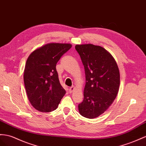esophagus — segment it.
I'll use <instances>...</instances> for the list:
<instances>
[{
    "mask_svg": "<svg viewBox=\"0 0 146 146\" xmlns=\"http://www.w3.org/2000/svg\"><path fill=\"white\" fill-rule=\"evenodd\" d=\"M74 89H75V88H74V86H72V87L70 88V89H69V92H70V93H72V92L74 90Z\"/></svg>",
    "mask_w": 146,
    "mask_h": 146,
    "instance_id": "34e87169",
    "label": "esophagus"
}]
</instances>
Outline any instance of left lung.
<instances>
[{
  "mask_svg": "<svg viewBox=\"0 0 146 146\" xmlns=\"http://www.w3.org/2000/svg\"><path fill=\"white\" fill-rule=\"evenodd\" d=\"M75 48L84 65V100L78 105L83 117L93 119L104 113L113 102L119 90L120 75L110 52L91 44H77Z\"/></svg>",
  "mask_w": 146,
  "mask_h": 146,
  "instance_id": "left-lung-1",
  "label": "left lung"
}]
</instances>
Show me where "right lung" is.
Returning <instances> with one entry per match:
<instances>
[{
	"label": "right lung",
	"instance_id": "right-lung-1",
	"mask_svg": "<svg viewBox=\"0 0 146 146\" xmlns=\"http://www.w3.org/2000/svg\"><path fill=\"white\" fill-rule=\"evenodd\" d=\"M72 47L71 44L48 43L36 48L28 57L24 83L29 101L36 110L40 112L55 110L65 94L56 65Z\"/></svg>",
	"mask_w": 146,
	"mask_h": 146
}]
</instances>
